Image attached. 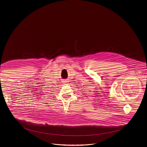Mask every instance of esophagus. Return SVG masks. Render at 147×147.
I'll return each mask as SVG.
<instances>
[{"label": "esophagus", "instance_id": "esophagus-1", "mask_svg": "<svg viewBox=\"0 0 147 147\" xmlns=\"http://www.w3.org/2000/svg\"><path fill=\"white\" fill-rule=\"evenodd\" d=\"M67 83H68V81H66V80H63V81H62V84H63V85H66Z\"/></svg>", "mask_w": 147, "mask_h": 147}]
</instances>
